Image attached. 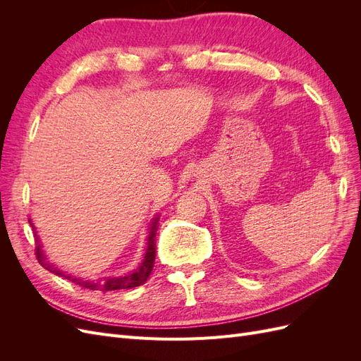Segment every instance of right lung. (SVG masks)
<instances>
[{
    "label": "right lung",
    "instance_id": "right-lung-1",
    "mask_svg": "<svg viewBox=\"0 0 361 361\" xmlns=\"http://www.w3.org/2000/svg\"><path fill=\"white\" fill-rule=\"evenodd\" d=\"M158 221H159V215H155L154 218H152V221L149 224L146 251H145L143 260H141V264H140L138 268H135L133 272H129V274H126V276L110 277V279L106 277L102 281H90V280H82V279L72 277L69 274H64L63 271H60L59 268L51 265L49 262L47 260L45 253H43V250H42V243H40V239L36 233V227H35V224H32L31 220H28L30 226L32 227V231H35L36 244H37L36 245V256H37V260L40 262L42 267H45L48 271L54 272V274L63 276V277L72 280L73 283H76V285L89 288V289H93V290H102V292L118 290V289H133V288L145 285V283L147 281L152 269H154V262H155V235H157V228H158Z\"/></svg>",
    "mask_w": 361,
    "mask_h": 361
}]
</instances>
